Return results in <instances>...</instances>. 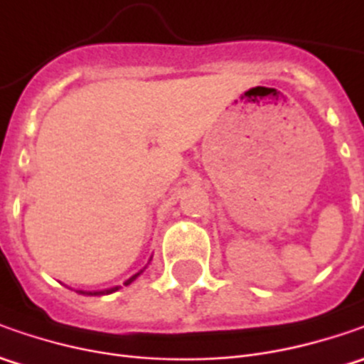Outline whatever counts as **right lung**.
I'll use <instances>...</instances> for the list:
<instances>
[{
  "instance_id": "1",
  "label": "right lung",
  "mask_w": 364,
  "mask_h": 364,
  "mask_svg": "<svg viewBox=\"0 0 364 364\" xmlns=\"http://www.w3.org/2000/svg\"><path fill=\"white\" fill-rule=\"evenodd\" d=\"M139 273H141V272H139ZM139 273H135L133 277H129V279L125 282V286H129V284H132L133 279H135V277L139 275ZM117 289H119V287H111V289H105V291H89V294H95V296H97V294H113V291H117ZM82 294H85V291H82Z\"/></svg>"
}]
</instances>
